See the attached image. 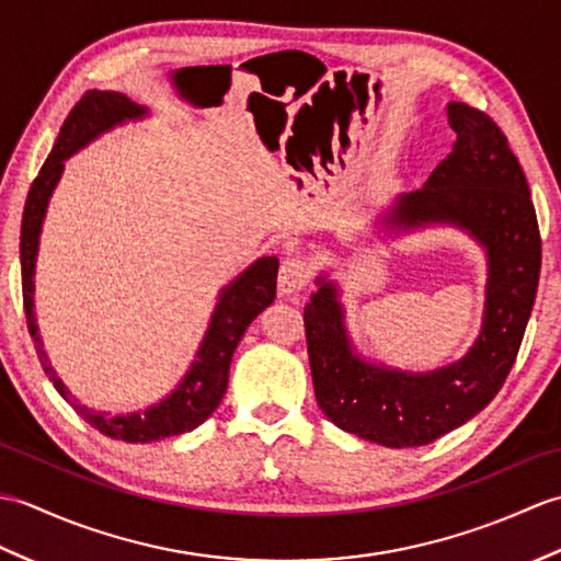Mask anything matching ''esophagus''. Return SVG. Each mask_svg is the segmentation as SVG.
I'll return each instance as SVG.
<instances>
[{
	"label": "esophagus",
	"instance_id": "obj_1",
	"mask_svg": "<svg viewBox=\"0 0 561 561\" xmlns=\"http://www.w3.org/2000/svg\"><path fill=\"white\" fill-rule=\"evenodd\" d=\"M306 282H308V267L301 257H287L282 262L279 277H277L279 294L284 296L299 294L306 287Z\"/></svg>",
	"mask_w": 561,
	"mask_h": 561
}]
</instances>
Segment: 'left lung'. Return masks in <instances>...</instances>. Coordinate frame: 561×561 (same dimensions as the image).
Returning a JSON list of instances; mask_svg holds the SVG:
<instances>
[{"label":"left lung","instance_id":"obj_1","mask_svg":"<svg viewBox=\"0 0 561 561\" xmlns=\"http://www.w3.org/2000/svg\"><path fill=\"white\" fill-rule=\"evenodd\" d=\"M456 141L424 187L380 214L386 231L448 224L486 255L482 328L458 362L426 374L400 371L356 352L340 287L318 274L304 308L318 408L342 432L386 448L426 446L458 428L504 386L516 362L540 279V231L528 181L502 129L465 103L446 105Z\"/></svg>","mask_w":561,"mask_h":561}]
</instances>
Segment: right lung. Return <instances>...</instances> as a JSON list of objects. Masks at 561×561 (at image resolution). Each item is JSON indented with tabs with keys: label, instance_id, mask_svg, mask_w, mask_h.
<instances>
[{
	"label": "right lung",
	"instance_id": "obj_1",
	"mask_svg": "<svg viewBox=\"0 0 561 561\" xmlns=\"http://www.w3.org/2000/svg\"><path fill=\"white\" fill-rule=\"evenodd\" d=\"M149 111L145 105H137L127 96L117 91H87L81 101L71 108L67 121L59 129V137L50 151V157L43 163V169L35 178L26 207H23L21 219V287H23V308H26L28 332L38 352V359L50 376L53 386L57 388L79 416H83L93 428H99L103 436H111L115 440H127V444H151V440L178 436L185 432H193L202 422L211 416V412L219 408V402L229 386V368L231 356L241 342L248 325L265 311L274 301L277 294V257H260L253 265H248L238 277L226 284L219 291V301L214 306L211 320L207 325L205 337L199 342V350L195 354L193 364H190L187 374L181 378L169 396L159 400L157 404H149L147 410L127 412V414H111L87 408L71 396L69 388L62 383L50 366V359L43 350V337L38 330V320H35V260H38V245H41V231L45 221L47 205L65 173V161L99 139L103 133H111L113 127L125 123H137L147 117Z\"/></svg>",
	"mask_w": 561,
	"mask_h": 561
}]
</instances>
